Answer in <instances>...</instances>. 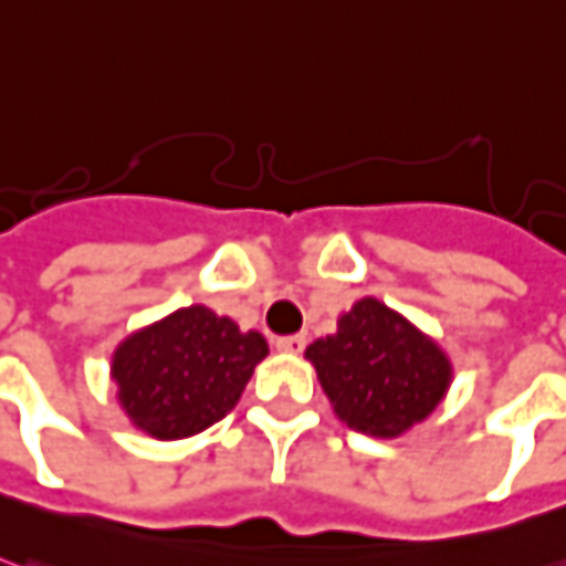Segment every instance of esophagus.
<instances>
[{
    "mask_svg": "<svg viewBox=\"0 0 566 566\" xmlns=\"http://www.w3.org/2000/svg\"><path fill=\"white\" fill-rule=\"evenodd\" d=\"M275 347L282 349V353H294V356H297V353H303V347H306V337H303V334L279 337V340H275Z\"/></svg>",
    "mask_w": 566,
    "mask_h": 566,
    "instance_id": "esophagus-1",
    "label": "esophagus"
}]
</instances>
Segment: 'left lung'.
Masks as SVG:
<instances>
[{
  "instance_id": "obj_1",
  "label": "left lung",
  "mask_w": 566,
  "mask_h": 566,
  "mask_svg": "<svg viewBox=\"0 0 566 566\" xmlns=\"http://www.w3.org/2000/svg\"><path fill=\"white\" fill-rule=\"evenodd\" d=\"M334 415L347 428L396 440L428 421L452 387L446 349L375 297L356 300L337 332L306 347Z\"/></svg>"
}]
</instances>
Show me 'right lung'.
Listing matches in <instances>:
<instances>
[{
    "label": "right lung",
    "instance_id": "right-lung-1",
    "mask_svg": "<svg viewBox=\"0 0 566 566\" xmlns=\"http://www.w3.org/2000/svg\"><path fill=\"white\" fill-rule=\"evenodd\" d=\"M266 337L191 303L126 334L111 353V380L129 424L154 440H186L232 412Z\"/></svg>",
    "mask_w": 566,
    "mask_h": 566
}]
</instances>
